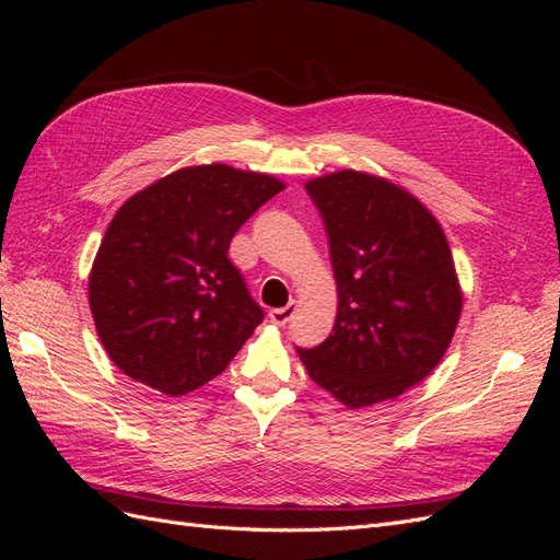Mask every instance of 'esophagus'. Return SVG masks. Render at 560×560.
I'll list each match as a JSON object with an SVG mask.
<instances>
[{
	"label": "esophagus",
	"instance_id": "1",
	"mask_svg": "<svg viewBox=\"0 0 560 560\" xmlns=\"http://www.w3.org/2000/svg\"><path fill=\"white\" fill-rule=\"evenodd\" d=\"M294 315H296V301H290V303H287V306L273 308V311L268 313L270 322H276V325H287V322H290Z\"/></svg>",
	"mask_w": 560,
	"mask_h": 560
}]
</instances>
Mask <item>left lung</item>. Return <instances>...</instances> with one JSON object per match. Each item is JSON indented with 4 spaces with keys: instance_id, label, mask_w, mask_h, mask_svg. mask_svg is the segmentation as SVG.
Here are the masks:
<instances>
[{
    "instance_id": "1",
    "label": "left lung",
    "mask_w": 560,
    "mask_h": 560,
    "mask_svg": "<svg viewBox=\"0 0 560 560\" xmlns=\"http://www.w3.org/2000/svg\"><path fill=\"white\" fill-rule=\"evenodd\" d=\"M327 231L331 334L296 348L308 376L350 409L399 397L444 358L463 308L446 235L411 194L341 171L306 184Z\"/></svg>"
}]
</instances>
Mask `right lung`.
I'll use <instances>...</instances> for the list:
<instances>
[{"label": "right lung", "mask_w": 560, "mask_h": 560, "mask_svg": "<svg viewBox=\"0 0 560 560\" xmlns=\"http://www.w3.org/2000/svg\"><path fill=\"white\" fill-rule=\"evenodd\" d=\"M282 189L270 175L212 163L167 175L118 208L89 299L100 341L126 376L179 397L229 366L264 319L229 245Z\"/></svg>", "instance_id": "add662e5"}]
</instances>
